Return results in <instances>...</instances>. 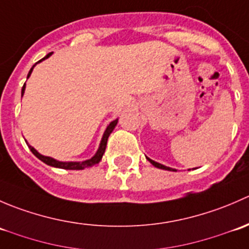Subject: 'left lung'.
Wrapping results in <instances>:
<instances>
[{"mask_svg": "<svg viewBox=\"0 0 249 249\" xmlns=\"http://www.w3.org/2000/svg\"><path fill=\"white\" fill-rule=\"evenodd\" d=\"M145 158H147V157H145ZM147 159H148V161H149L150 164L153 165V166L158 167V169H161V170H167V171H176L175 169H171V167H167V166H165V165H161V164H159V162L154 161V160L149 159V158H147Z\"/></svg>", "mask_w": 249, "mask_h": 249, "instance_id": "8db88e82", "label": "left lung"}]
</instances>
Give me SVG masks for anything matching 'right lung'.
I'll return each mask as SVG.
<instances>
[{
	"label": "right lung",
	"mask_w": 249,
	"mask_h": 249,
	"mask_svg": "<svg viewBox=\"0 0 249 249\" xmlns=\"http://www.w3.org/2000/svg\"><path fill=\"white\" fill-rule=\"evenodd\" d=\"M52 54H53V53H49V54H47L46 56H44L43 59L39 60L38 62H41V61H43V60L48 59V57H49ZM38 62H36V64H35L34 66L31 67V70H30L29 74H27V78L30 77V74H31L32 70H34V67L36 66V65L38 64ZM24 92H25V84H24V87H22V89H21V96H22V95H24ZM117 123H118V119L113 120V122L109 123V125H108V126H107L106 131H105L104 136H102L101 143H100V147H99V149H97V152L95 153V155L91 158V159L84 160V161H59V160H55V159H53V158H50V157H44V155L39 154V153L37 152V150L35 149L34 147H31V145H30V144H27V145H29L30 150H31V152L34 153V154L36 155V157L38 158V159L41 160V161H43L44 164L49 165V166L57 167V169H65V170H83V169H87V167H91V166H94V165L99 164L100 160L102 159V155H104L105 150H106L107 140H108L109 135L112 134L113 129H114V127H115Z\"/></svg>",
	"instance_id": "add662e5"
}]
</instances>
